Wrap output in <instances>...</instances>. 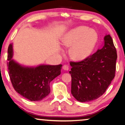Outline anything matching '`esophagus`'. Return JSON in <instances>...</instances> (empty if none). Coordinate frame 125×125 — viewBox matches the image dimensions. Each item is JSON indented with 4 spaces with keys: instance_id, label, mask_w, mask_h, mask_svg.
<instances>
[{
    "instance_id": "esophagus-1",
    "label": "esophagus",
    "mask_w": 125,
    "mask_h": 125,
    "mask_svg": "<svg viewBox=\"0 0 125 125\" xmlns=\"http://www.w3.org/2000/svg\"><path fill=\"white\" fill-rule=\"evenodd\" d=\"M62 68H63V69H64V70H65V71H68L69 69V67L68 66V65H67V64L63 65Z\"/></svg>"
}]
</instances>
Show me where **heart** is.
<instances>
[{"label":"heart","instance_id":"b5f03b06","mask_svg":"<svg viewBox=\"0 0 125 125\" xmlns=\"http://www.w3.org/2000/svg\"><path fill=\"white\" fill-rule=\"evenodd\" d=\"M98 35L86 26L76 27L68 31L62 39L63 45L71 47V57L75 61L83 60L89 56L95 46Z\"/></svg>","mask_w":125,"mask_h":125}]
</instances>
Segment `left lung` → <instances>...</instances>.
I'll use <instances>...</instances> for the list:
<instances>
[{
    "instance_id": "8db88e82",
    "label": "left lung",
    "mask_w": 125,
    "mask_h": 125,
    "mask_svg": "<svg viewBox=\"0 0 125 125\" xmlns=\"http://www.w3.org/2000/svg\"><path fill=\"white\" fill-rule=\"evenodd\" d=\"M117 52L110 35L104 45L80 62H70L71 93L80 102L99 98L105 92L115 76Z\"/></svg>"
}]
</instances>
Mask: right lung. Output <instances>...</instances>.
<instances>
[{"mask_svg": "<svg viewBox=\"0 0 125 125\" xmlns=\"http://www.w3.org/2000/svg\"><path fill=\"white\" fill-rule=\"evenodd\" d=\"M12 44L8 50V73L15 90L28 100L40 101L50 93V83L61 74L62 65L26 67L12 60Z\"/></svg>", "mask_w": 125, "mask_h": 125, "instance_id": "1", "label": "right lung"}]
</instances>
